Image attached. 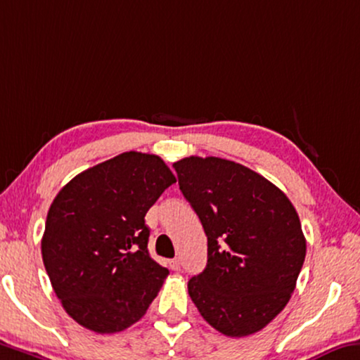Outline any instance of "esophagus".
Listing matches in <instances>:
<instances>
[{
    "label": "esophagus",
    "instance_id": "obj_1",
    "mask_svg": "<svg viewBox=\"0 0 360 360\" xmlns=\"http://www.w3.org/2000/svg\"><path fill=\"white\" fill-rule=\"evenodd\" d=\"M179 264H181V262H179V258L169 259V267H171V269H173V271H178V269H179Z\"/></svg>",
    "mask_w": 360,
    "mask_h": 360
}]
</instances>
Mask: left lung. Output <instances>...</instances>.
Masks as SVG:
<instances>
[{
	"label": "left lung",
	"mask_w": 360,
	"mask_h": 360,
	"mask_svg": "<svg viewBox=\"0 0 360 360\" xmlns=\"http://www.w3.org/2000/svg\"><path fill=\"white\" fill-rule=\"evenodd\" d=\"M179 189L208 237L207 267L187 288L222 335L259 332L287 306L306 256L292 202L240 163L187 157L173 163Z\"/></svg>",
	"instance_id": "obj_1"
}]
</instances>
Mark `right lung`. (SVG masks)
Returning <instances> with one entry per match:
<instances>
[{"instance_id": "add662e5", "label": "right lung", "mask_w": 360, "mask_h": 360, "mask_svg": "<svg viewBox=\"0 0 360 360\" xmlns=\"http://www.w3.org/2000/svg\"><path fill=\"white\" fill-rule=\"evenodd\" d=\"M176 178L157 155L124 152L77 174L48 211L43 262L65 312L96 333L144 316L168 276L147 250L146 213Z\"/></svg>"}]
</instances>
